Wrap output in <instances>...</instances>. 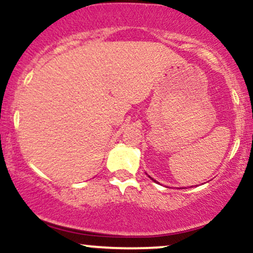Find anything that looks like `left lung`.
<instances>
[{"label": "left lung", "instance_id": "left-lung-1", "mask_svg": "<svg viewBox=\"0 0 253 253\" xmlns=\"http://www.w3.org/2000/svg\"><path fill=\"white\" fill-rule=\"evenodd\" d=\"M150 178H151V177H150Z\"/></svg>", "mask_w": 253, "mask_h": 253}]
</instances>
